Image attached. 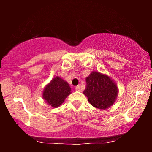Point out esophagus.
I'll return each instance as SVG.
<instances>
[{
  "label": "esophagus",
  "instance_id": "obj_1",
  "mask_svg": "<svg viewBox=\"0 0 152 152\" xmlns=\"http://www.w3.org/2000/svg\"><path fill=\"white\" fill-rule=\"evenodd\" d=\"M76 91H81V88L80 86H77L76 87Z\"/></svg>",
  "mask_w": 152,
  "mask_h": 152
}]
</instances>
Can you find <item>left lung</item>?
<instances>
[{
  "instance_id": "left-lung-1",
  "label": "left lung",
  "mask_w": 152,
  "mask_h": 152,
  "mask_svg": "<svg viewBox=\"0 0 152 152\" xmlns=\"http://www.w3.org/2000/svg\"><path fill=\"white\" fill-rule=\"evenodd\" d=\"M86 81V88L83 93L92 106L106 109L114 104L118 93V87L108 75L92 71Z\"/></svg>"
}]
</instances>
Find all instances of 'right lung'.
Returning <instances> with one entry per match:
<instances>
[{
  "instance_id": "obj_1",
  "label": "right lung",
  "mask_w": 152,
  "mask_h": 152,
  "mask_svg": "<svg viewBox=\"0 0 152 152\" xmlns=\"http://www.w3.org/2000/svg\"><path fill=\"white\" fill-rule=\"evenodd\" d=\"M70 94L71 88L67 81L56 76L44 88L42 96L48 105L57 108L61 105Z\"/></svg>"
}]
</instances>
